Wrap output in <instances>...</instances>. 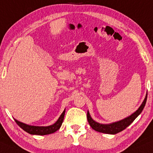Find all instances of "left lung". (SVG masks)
I'll return each mask as SVG.
<instances>
[{"label":"left lung","instance_id":"1","mask_svg":"<svg viewBox=\"0 0 153 153\" xmlns=\"http://www.w3.org/2000/svg\"><path fill=\"white\" fill-rule=\"evenodd\" d=\"M147 97H148V94H146L145 100H143V103L141 104L140 108L136 110L135 113H132L131 115L126 117V118L117 121V122L110 123V124H100V123L95 122V120H93L92 119L91 115H90L89 112L88 111L87 118L88 123H89V125L95 131L102 132V133L105 134H111V135H115V134L118 133V132L123 131V130L126 129L127 127L129 126L135 120L136 117L142 113V111H143V108H144L145 105V103H146Z\"/></svg>","mask_w":153,"mask_h":153}]
</instances>
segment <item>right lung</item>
<instances>
[{"mask_svg":"<svg viewBox=\"0 0 153 153\" xmlns=\"http://www.w3.org/2000/svg\"><path fill=\"white\" fill-rule=\"evenodd\" d=\"M65 110L62 112V113L59 117L58 120L53 125L49 126H29L26 125L25 123H23L20 121H18L17 120L14 119L16 123L23 130L27 132V133L31 134V135H49V134H52L53 132H56L57 130L60 129V126H61L62 121H63L64 116H65Z\"/></svg>","mask_w":153,"mask_h":153,"instance_id":"right-lung-1","label":"right lung"}]
</instances>
